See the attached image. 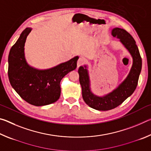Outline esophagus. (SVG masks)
Segmentation results:
<instances>
[{
    "instance_id": "34e87169",
    "label": "esophagus",
    "mask_w": 151,
    "mask_h": 151,
    "mask_svg": "<svg viewBox=\"0 0 151 151\" xmlns=\"http://www.w3.org/2000/svg\"><path fill=\"white\" fill-rule=\"evenodd\" d=\"M84 64H85V60H84L83 58L81 57L79 58L77 61V67H79V66L83 65Z\"/></svg>"
}]
</instances>
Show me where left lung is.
I'll list each match as a JSON object with an SVG mask.
<instances>
[{
    "label": "left lung",
    "instance_id": "8db88e82",
    "mask_svg": "<svg viewBox=\"0 0 151 151\" xmlns=\"http://www.w3.org/2000/svg\"><path fill=\"white\" fill-rule=\"evenodd\" d=\"M112 35L120 39L133 59L131 71L121 85L106 96H97L91 91L86 66H80L78 70L83 100L89 106L98 111H109L116 108L131 96L137 88L142 68V58L133 37L126 30L120 28L112 29Z\"/></svg>",
    "mask_w": 151,
    "mask_h": 151
}]
</instances>
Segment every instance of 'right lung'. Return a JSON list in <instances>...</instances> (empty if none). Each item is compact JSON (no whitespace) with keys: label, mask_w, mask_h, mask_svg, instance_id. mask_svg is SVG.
<instances>
[{"label":"right lung","mask_w":151,"mask_h":151,"mask_svg":"<svg viewBox=\"0 0 151 151\" xmlns=\"http://www.w3.org/2000/svg\"><path fill=\"white\" fill-rule=\"evenodd\" d=\"M31 31L27 28L20 34L9 55V81L22 99L32 105L44 106L59 99L60 83L66 75L75 70L78 57L47 70H38L28 65L24 58V47Z\"/></svg>","instance_id":"1"}]
</instances>
